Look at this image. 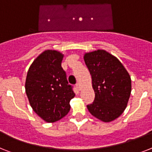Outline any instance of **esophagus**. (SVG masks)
Segmentation results:
<instances>
[{
	"label": "esophagus",
	"instance_id": "obj_1",
	"mask_svg": "<svg viewBox=\"0 0 152 152\" xmlns=\"http://www.w3.org/2000/svg\"><path fill=\"white\" fill-rule=\"evenodd\" d=\"M76 88H77V90H81V87H80V84H79V83H77V84H76Z\"/></svg>",
	"mask_w": 152,
	"mask_h": 152
}]
</instances>
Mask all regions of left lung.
I'll return each mask as SVG.
<instances>
[{
	"instance_id": "8db88e82",
	"label": "left lung",
	"mask_w": 152,
	"mask_h": 152,
	"mask_svg": "<svg viewBox=\"0 0 152 152\" xmlns=\"http://www.w3.org/2000/svg\"><path fill=\"white\" fill-rule=\"evenodd\" d=\"M84 61L95 92L94 101L88 104V110L102 121H114L127 107L131 92L129 73L121 62L105 50L86 53Z\"/></svg>"
}]
</instances>
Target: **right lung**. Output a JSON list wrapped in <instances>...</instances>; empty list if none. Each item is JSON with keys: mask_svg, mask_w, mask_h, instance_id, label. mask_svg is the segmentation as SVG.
<instances>
[{"mask_svg": "<svg viewBox=\"0 0 152 152\" xmlns=\"http://www.w3.org/2000/svg\"><path fill=\"white\" fill-rule=\"evenodd\" d=\"M63 55L46 50L31 65L27 73L25 92L33 110L48 123L56 122L69 113L75 96L61 66Z\"/></svg>", "mask_w": 152, "mask_h": 152, "instance_id": "obj_1", "label": "right lung"}]
</instances>
